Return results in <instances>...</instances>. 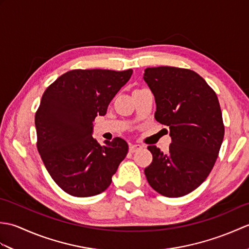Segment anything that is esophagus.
Wrapping results in <instances>:
<instances>
[{
	"instance_id": "obj_1",
	"label": "esophagus",
	"mask_w": 249,
	"mask_h": 249,
	"mask_svg": "<svg viewBox=\"0 0 249 249\" xmlns=\"http://www.w3.org/2000/svg\"><path fill=\"white\" fill-rule=\"evenodd\" d=\"M142 149V145L141 144H137V143H134V144H129V152L130 153H135L137 151H139Z\"/></svg>"
}]
</instances>
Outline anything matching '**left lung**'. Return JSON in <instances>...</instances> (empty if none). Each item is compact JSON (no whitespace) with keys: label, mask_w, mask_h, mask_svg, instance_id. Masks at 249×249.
Instances as JSON below:
<instances>
[{"label":"left lung","mask_w":249,"mask_h":249,"mask_svg":"<svg viewBox=\"0 0 249 249\" xmlns=\"http://www.w3.org/2000/svg\"><path fill=\"white\" fill-rule=\"evenodd\" d=\"M143 79L155 97V119L169 126L172 140L167 153L147 146L153 160L145 177L160 195L182 197L205 181L217 160L225 135L217 95L185 68L149 67Z\"/></svg>","instance_id":"obj_1"}]
</instances>
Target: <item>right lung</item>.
Returning a JSON list of instances; mask_svg holds the SVG:
<instances>
[{
  "label": "right lung",
  "mask_w": 249,
  "mask_h": 249,
  "mask_svg": "<svg viewBox=\"0 0 249 249\" xmlns=\"http://www.w3.org/2000/svg\"><path fill=\"white\" fill-rule=\"evenodd\" d=\"M133 71L73 70L47 88L35 114L37 150L53 181L75 197L105 192L128 152L122 138L100 145L92 137L93 122Z\"/></svg>",
  "instance_id": "obj_1"
}]
</instances>
